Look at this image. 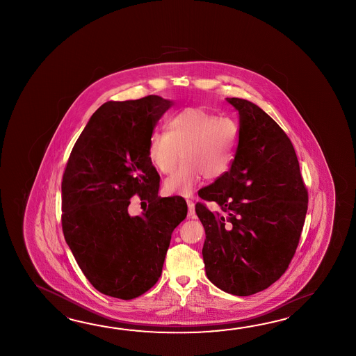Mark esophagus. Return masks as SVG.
Instances as JSON below:
<instances>
[{
	"label": "esophagus",
	"mask_w": 356,
	"mask_h": 356,
	"mask_svg": "<svg viewBox=\"0 0 356 356\" xmlns=\"http://www.w3.org/2000/svg\"><path fill=\"white\" fill-rule=\"evenodd\" d=\"M187 204H188V218L189 219H195V204L192 200H187Z\"/></svg>",
	"instance_id": "esophagus-1"
}]
</instances>
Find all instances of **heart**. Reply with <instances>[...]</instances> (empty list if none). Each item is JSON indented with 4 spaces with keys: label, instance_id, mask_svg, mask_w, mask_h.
Instances as JSON below:
<instances>
[{
    "label": "heart",
    "instance_id": "b5f03b06",
    "mask_svg": "<svg viewBox=\"0 0 356 356\" xmlns=\"http://www.w3.org/2000/svg\"><path fill=\"white\" fill-rule=\"evenodd\" d=\"M165 132H154L149 140V159L168 177V193L189 196L202 178L218 179L227 173L238 149L239 127L227 117H219L201 106H188L170 115Z\"/></svg>",
    "mask_w": 356,
    "mask_h": 356
}]
</instances>
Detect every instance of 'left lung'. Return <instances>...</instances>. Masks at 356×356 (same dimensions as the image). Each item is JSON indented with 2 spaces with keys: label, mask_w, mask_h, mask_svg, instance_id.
<instances>
[{
  "label": "left lung",
  "mask_w": 356,
  "mask_h": 356,
  "mask_svg": "<svg viewBox=\"0 0 356 356\" xmlns=\"http://www.w3.org/2000/svg\"><path fill=\"white\" fill-rule=\"evenodd\" d=\"M239 114L232 167L200 197L222 213L196 204L206 233L202 256L209 280L222 291L248 296L286 271L299 244L308 192L294 146L280 126L245 99L227 98Z\"/></svg>",
  "instance_id": "left-lung-1"
}]
</instances>
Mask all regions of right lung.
I'll return each mask as SVG.
<instances>
[{"label":"right lung","instance_id":"obj_1","mask_svg":"<svg viewBox=\"0 0 356 356\" xmlns=\"http://www.w3.org/2000/svg\"><path fill=\"white\" fill-rule=\"evenodd\" d=\"M173 102L158 95L106 102L91 115L62 178V230L79 267L106 296L135 299L159 280L172 233L187 216L179 196H158L149 159L154 127ZM138 194L149 206L129 217Z\"/></svg>","mask_w":356,"mask_h":356}]
</instances>
